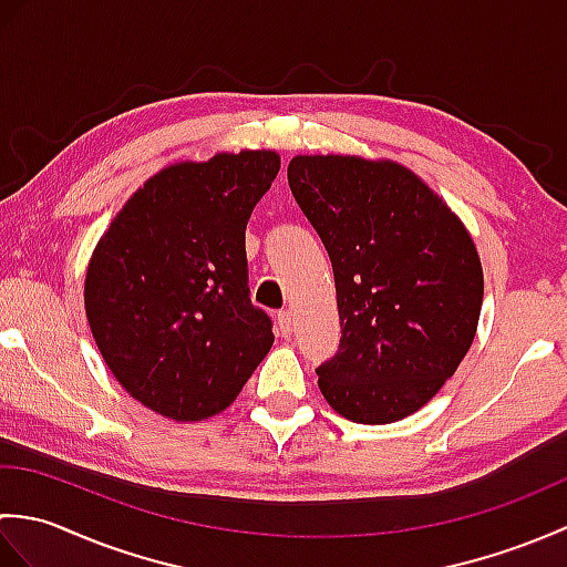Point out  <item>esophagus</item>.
Here are the masks:
<instances>
[{
    "label": "esophagus",
    "instance_id": "34e87169",
    "mask_svg": "<svg viewBox=\"0 0 567 567\" xmlns=\"http://www.w3.org/2000/svg\"><path fill=\"white\" fill-rule=\"evenodd\" d=\"M277 329H280V333L285 336V339L292 333V329H295L292 311H280V315H277Z\"/></svg>",
    "mask_w": 567,
    "mask_h": 567
}]
</instances>
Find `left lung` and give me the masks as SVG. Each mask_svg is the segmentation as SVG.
Listing matches in <instances>:
<instances>
[{
    "mask_svg": "<svg viewBox=\"0 0 567 567\" xmlns=\"http://www.w3.org/2000/svg\"><path fill=\"white\" fill-rule=\"evenodd\" d=\"M290 189L327 248L341 319L319 390L355 424L419 412L475 339L483 265L463 221L392 161L297 155Z\"/></svg>",
    "mask_w": 567,
    "mask_h": 567,
    "instance_id": "left-lung-1",
    "label": "left lung"
}]
</instances>
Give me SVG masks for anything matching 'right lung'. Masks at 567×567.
<instances>
[{"instance_id":"add662e5","label":"right lung","mask_w":567,"mask_h":567,"mask_svg":"<svg viewBox=\"0 0 567 567\" xmlns=\"http://www.w3.org/2000/svg\"><path fill=\"white\" fill-rule=\"evenodd\" d=\"M280 173L275 151L177 163L134 192L94 248L84 311L106 368L175 421L224 412L268 355L252 307L246 224Z\"/></svg>"}]
</instances>
